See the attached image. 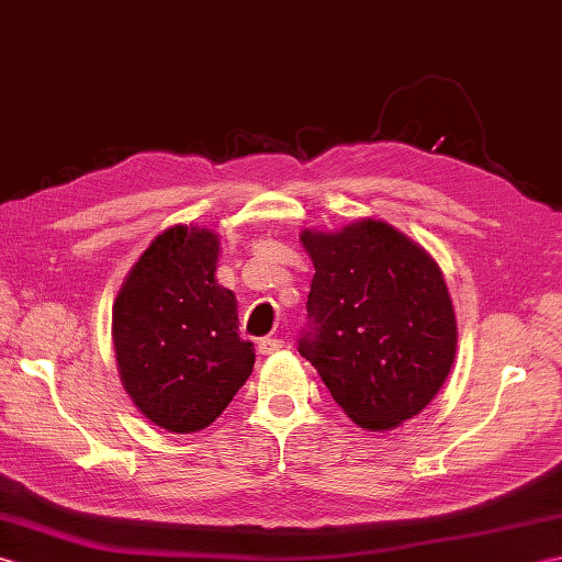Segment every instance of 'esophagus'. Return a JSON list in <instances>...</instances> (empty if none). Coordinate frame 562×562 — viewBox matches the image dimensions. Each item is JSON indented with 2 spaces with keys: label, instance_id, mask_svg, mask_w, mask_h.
Segmentation results:
<instances>
[{
  "label": "esophagus",
  "instance_id": "34e87169",
  "mask_svg": "<svg viewBox=\"0 0 562 562\" xmlns=\"http://www.w3.org/2000/svg\"><path fill=\"white\" fill-rule=\"evenodd\" d=\"M280 349H282V340H278V337H263V340L258 342V351L263 357L276 355V351H280Z\"/></svg>",
  "mask_w": 562,
  "mask_h": 562
}]
</instances>
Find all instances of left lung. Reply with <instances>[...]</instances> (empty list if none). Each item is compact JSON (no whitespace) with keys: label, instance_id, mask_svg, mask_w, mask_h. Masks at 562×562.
<instances>
[{"label":"left lung","instance_id":"1","mask_svg":"<svg viewBox=\"0 0 562 562\" xmlns=\"http://www.w3.org/2000/svg\"><path fill=\"white\" fill-rule=\"evenodd\" d=\"M302 241L316 276L299 355L361 428L412 419L446 383L458 345L438 263L381 220Z\"/></svg>","mask_w":562,"mask_h":562}]
</instances>
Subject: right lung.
<instances>
[{"mask_svg":"<svg viewBox=\"0 0 562 562\" xmlns=\"http://www.w3.org/2000/svg\"><path fill=\"white\" fill-rule=\"evenodd\" d=\"M217 254L213 232L167 229L114 302L122 383L136 407L172 434L211 426L254 371V342L237 333V299L215 282Z\"/></svg>","mask_w":562,"mask_h":562,"instance_id":"add662e5","label":"right lung"}]
</instances>
